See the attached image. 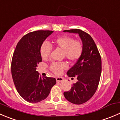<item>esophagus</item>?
<instances>
[{
    "label": "esophagus",
    "mask_w": 120,
    "mask_h": 120,
    "mask_svg": "<svg viewBox=\"0 0 120 120\" xmlns=\"http://www.w3.org/2000/svg\"><path fill=\"white\" fill-rule=\"evenodd\" d=\"M63 78L62 77H57L56 78V81L57 82H62L63 81Z\"/></svg>",
    "instance_id": "esophagus-1"
}]
</instances>
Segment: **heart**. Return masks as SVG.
Masks as SVG:
<instances>
[{
    "label": "heart",
    "mask_w": 120,
    "mask_h": 120,
    "mask_svg": "<svg viewBox=\"0 0 120 120\" xmlns=\"http://www.w3.org/2000/svg\"><path fill=\"white\" fill-rule=\"evenodd\" d=\"M54 46L63 50L64 57L70 61H75L80 57L82 53L83 46L81 41L71 37L64 36L57 38L53 41ZM52 47L47 42H44L40 48V54L43 60H47L50 56ZM67 68L65 62L53 63L50 66V70L57 75L61 74L63 70Z\"/></svg>",
    "instance_id": "obj_1"
}]
</instances>
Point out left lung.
Returning a JSON list of instances; mask_svg holds the SVG:
<instances>
[{"label": "left lung", "mask_w": 120, "mask_h": 120, "mask_svg": "<svg viewBox=\"0 0 120 120\" xmlns=\"http://www.w3.org/2000/svg\"><path fill=\"white\" fill-rule=\"evenodd\" d=\"M78 34L83 49L76 63L67 72L68 77H76L77 81L71 90L64 92L66 100L75 104H81L93 96L98 87L101 73V59L96 43L88 33L80 29L64 30Z\"/></svg>", "instance_id": "8db88e82"}]
</instances>
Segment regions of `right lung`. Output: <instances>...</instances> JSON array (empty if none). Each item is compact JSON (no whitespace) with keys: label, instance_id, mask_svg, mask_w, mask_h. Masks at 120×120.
I'll use <instances>...</instances> for the list:
<instances>
[{"label":"right lung","instance_id":"1","mask_svg":"<svg viewBox=\"0 0 120 120\" xmlns=\"http://www.w3.org/2000/svg\"><path fill=\"white\" fill-rule=\"evenodd\" d=\"M53 31L38 30L26 34L16 46L11 60L13 80L20 96L27 101L36 103L47 97L55 78H41L36 67L42 59L40 48Z\"/></svg>","mask_w":120,"mask_h":120}]
</instances>
